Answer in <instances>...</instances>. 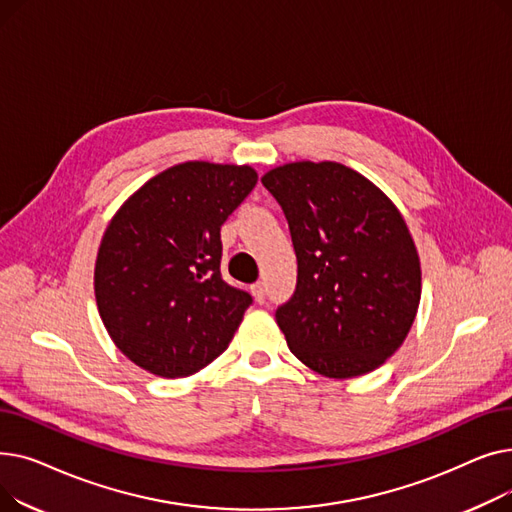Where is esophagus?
Returning a JSON list of instances; mask_svg holds the SVG:
<instances>
[{
  "instance_id": "34e87169",
  "label": "esophagus",
  "mask_w": 512,
  "mask_h": 512,
  "mask_svg": "<svg viewBox=\"0 0 512 512\" xmlns=\"http://www.w3.org/2000/svg\"><path fill=\"white\" fill-rule=\"evenodd\" d=\"M251 294H253L257 303H263V301H265V284H263V282L253 284V286H251Z\"/></svg>"
}]
</instances>
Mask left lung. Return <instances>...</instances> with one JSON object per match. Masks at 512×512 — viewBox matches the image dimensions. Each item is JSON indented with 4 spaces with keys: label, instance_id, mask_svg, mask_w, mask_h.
Returning a JSON list of instances; mask_svg holds the SVG:
<instances>
[{
    "label": "left lung",
    "instance_id": "obj_1",
    "mask_svg": "<svg viewBox=\"0 0 512 512\" xmlns=\"http://www.w3.org/2000/svg\"><path fill=\"white\" fill-rule=\"evenodd\" d=\"M280 203L299 274L276 321L292 355L334 380L378 369L405 342L421 265L396 205L336 161H294L261 178Z\"/></svg>",
    "mask_w": 512,
    "mask_h": 512
}]
</instances>
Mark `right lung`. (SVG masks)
<instances>
[{"instance_id":"obj_1","label":"right lung","mask_w":512,"mask_h":512,"mask_svg":"<svg viewBox=\"0 0 512 512\" xmlns=\"http://www.w3.org/2000/svg\"><path fill=\"white\" fill-rule=\"evenodd\" d=\"M255 184L249 166L184 161L145 182L105 228L95 299L134 365L184 378L226 351L253 297L222 278L220 228Z\"/></svg>"}]
</instances>
